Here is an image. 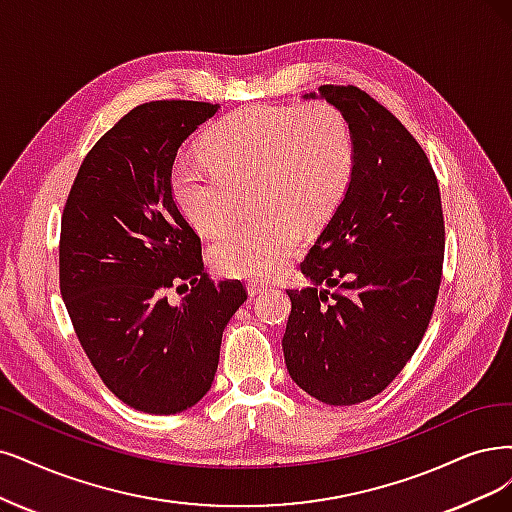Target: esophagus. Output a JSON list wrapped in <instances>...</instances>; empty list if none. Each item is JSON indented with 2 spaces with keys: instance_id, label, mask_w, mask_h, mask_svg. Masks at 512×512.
I'll use <instances>...</instances> for the list:
<instances>
[{
  "instance_id": "1",
  "label": "esophagus",
  "mask_w": 512,
  "mask_h": 512,
  "mask_svg": "<svg viewBox=\"0 0 512 512\" xmlns=\"http://www.w3.org/2000/svg\"><path fill=\"white\" fill-rule=\"evenodd\" d=\"M268 289H270V287L263 285V282H249V287H246V291H249L251 297H255V295H259V293H263V291H268Z\"/></svg>"
}]
</instances>
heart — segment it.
Listing matches in <instances>:
<instances>
[{
  "label": "heart",
  "instance_id": "heart-1",
  "mask_svg": "<svg viewBox=\"0 0 512 512\" xmlns=\"http://www.w3.org/2000/svg\"><path fill=\"white\" fill-rule=\"evenodd\" d=\"M208 164L177 162L170 189L198 232L217 236L238 217L251 187L259 211L211 249L213 268L232 278H270L295 255L301 227L318 230L344 200L354 139L335 105H251L217 122L202 143Z\"/></svg>",
  "mask_w": 512,
  "mask_h": 512
}]
</instances>
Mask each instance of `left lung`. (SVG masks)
I'll list each match as a JSON object with an SVG mask.
<instances>
[{"instance_id":"1","label":"left lung","mask_w":512,"mask_h":512,"mask_svg":"<svg viewBox=\"0 0 512 512\" xmlns=\"http://www.w3.org/2000/svg\"><path fill=\"white\" fill-rule=\"evenodd\" d=\"M344 113L354 170L344 200L287 291L282 352L291 380L327 405L380 394L418 350L439 295L445 225L439 183L411 132L356 86H320ZM325 281L336 291L316 290Z\"/></svg>"}]
</instances>
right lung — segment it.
I'll return each instance as SVG.
<instances>
[{
  "label": "right lung",
  "mask_w": 512,
  "mask_h": 512,
  "mask_svg": "<svg viewBox=\"0 0 512 512\" xmlns=\"http://www.w3.org/2000/svg\"><path fill=\"white\" fill-rule=\"evenodd\" d=\"M219 105L151 101L94 143L61 221V295L105 386L132 409L173 415L211 390L240 280L204 274L202 246L170 189L181 143ZM175 284L186 295L170 305Z\"/></svg>",
  "instance_id": "add662e5"
}]
</instances>
